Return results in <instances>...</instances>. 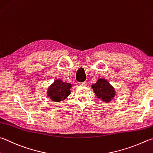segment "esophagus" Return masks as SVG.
Instances as JSON below:
<instances>
[{"mask_svg": "<svg viewBox=\"0 0 153 153\" xmlns=\"http://www.w3.org/2000/svg\"><path fill=\"white\" fill-rule=\"evenodd\" d=\"M79 85H81V86H87V85H88V83H87V82H81V83H79Z\"/></svg>", "mask_w": 153, "mask_h": 153, "instance_id": "esophagus-1", "label": "esophagus"}]
</instances>
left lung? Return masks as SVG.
I'll list each match as a JSON object with an SVG mask.
<instances>
[{"label":"left lung","instance_id":"left-lung-1","mask_svg":"<svg viewBox=\"0 0 153 153\" xmlns=\"http://www.w3.org/2000/svg\"><path fill=\"white\" fill-rule=\"evenodd\" d=\"M91 88L96 96L105 103L110 102L115 97L114 88L105 79L99 78L95 84L91 85Z\"/></svg>","mask_w":153,"mask_h":153}]
</instances>
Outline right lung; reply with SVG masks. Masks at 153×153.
<instances>
[{
    "label": "right lung",
    "instance_id": "obj_1",
    "mask_svg": "<svg viewBox=\"0 0 153 153\" xmlns=\"http://www.w3.org/2000/svg\"><path fill=\"white\" fill-rule=\"evenodd\" d=\"M72 85L69 83L63 82L62 79H57L49 86L47 91V96L52 101L59 102L67 98L71 94L70 88Z\"/></svg>",
    "mask_w": 153,
    "mask_h": 153
}]
</instances>
